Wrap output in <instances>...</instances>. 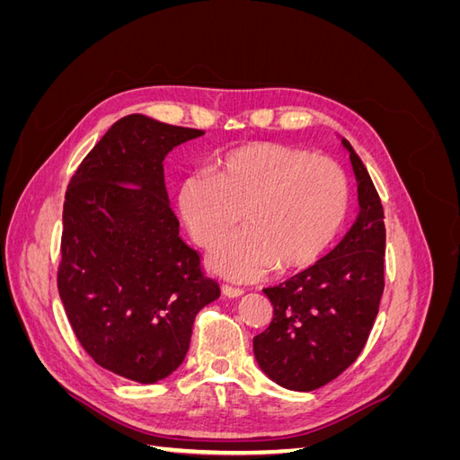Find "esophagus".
Segmentation results:
<instances>
[{
    "instance_id": "1",
    "label": "esophagus",
    "mask_w": 460,
    "mask_h": 460,
    "mask_svg": "<svg viewBox=\"0 0 460 460\" xmlns=\"http://www.w3.org/2000/svg\"><path fill=\"white\" fill-rule=\"evenodd\" d=\"M222 294H225L226 297H240L243 294V289L228 286V284H222Z\"/></svg>"
}]
</instances>
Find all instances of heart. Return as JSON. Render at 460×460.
Returning <instances> with one entry per match:
<instances>
[{
  "instance_id": "obj_1",
  "label": "heart",
  "mask_w": 460,
  "mask_h": 460,
  "mask_svg": "<svg viewBox=\"0 0 460 460\" xmlns=\"http://www.w3.org/2000/svg\"><path fill=\"white\" fill-rule=\"evenodd\" d=\"M351 188L332 157L272 142L235 147L213 166V176L190 174L176 193L178 215L191 240L213 247L211 267L226 278L253 282L274 267H311L338 238L349 211Z\"/></svg>"
}]
</instances>
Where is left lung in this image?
<instances>
[{"mask_svg":"<svg viewBox=\"0 0 460 460\" xmlns=\"http://www.w3.org/2000/svg\"><path fill=\"white\" fill-rule=\"evenodd\" d=\"M360 213L332 252L289 280L264 288L272 323L253 338L261 370L294 392L336 380L365 349L384 294V207L351 147Z\"/></svg>","mask_w":460,"mask_h":460,"instance_id":"8db88e82","label":"left lung"}]
</instances>
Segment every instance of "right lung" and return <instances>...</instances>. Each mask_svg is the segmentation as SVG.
Instances as JSON below:
<instances>
[{
  "label": "right lung",
  "instance_id": "add662e5",
  "mask_svg": "<svg viewBox=\"0 0 460 460\" xmlns=\"http://www.w3.org/2000/svg\"><path fill=\"white\" fill-rule=\"evenodd\" d=\"M205 134L128 115L80 163L65 193L58 288L84 351L140 384L172 374L196 314L220 296L180 238L164 186L172 147Z\"/></svg>",
  "mask_w": 460,
  "mask_h": 460
}]
</instances>
